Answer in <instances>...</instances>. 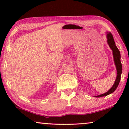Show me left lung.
Instances as JSON below:
<instances>
[{
	"label": "left lung",
	"instance_id": "8db88e82",
	"mask_svg": "<svg viewBox=\"0 0 129 129\" xmlns=\"http://www.w3.org/2000/svg\"><path fill=\"white\" fill-rule=\"evenodd\" d=\"M107 43L109 45V47L112 49L113 51V55L114 64L116 65V70H117V77L115 80V82L112 88L107 91L106 93L104 94L99 95V96H96V98H100V97H103L107 96V95L113 93L115 90L117 89L118 85H119L120 80L121 78V75L122 73V65H121V61H120V52L119 50V49L116 46L115 42H114L113 37L110 32H107Z\"/></svg>",
	"mask_w": 129,
	"mask_h": 129
}]
</instances>
